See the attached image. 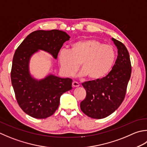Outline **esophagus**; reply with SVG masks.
Here are the masks:
<instances>
[{"mask_svg": "<svg viewBox=\"0 0 147 147\" xmlns=\"http://www.w3.org/2000/svg\"><path fill=\"white\" fill-rule=\"evenodd\" d=\"M72 86H73V87H79L80 85L78 82H73V83H72Z\"/></svg>", "mask_w": 147, "mask_h": 147, "instance_id": "esophagus-1", "label": "esophagus"}]
</instances>
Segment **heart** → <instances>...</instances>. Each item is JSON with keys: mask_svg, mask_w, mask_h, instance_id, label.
<instances>
[{"mask_svg": "<svg viewBox=\"0 0 147 147\" xmlns=\"http://www.w3.org/2000/svg\"><path fill=\"white\" fill-rule=\"evenodd\" d=\"M115 60L113 48L96 39L80 40L71 45L70 50L62 49L58 55L60 71L65 76H73L80 64L82 70L79 76H88L91 80L105 77L113 67Z\"/></svg>", "mask_w": 147, "mask_h": 147, "instance_id": "1", "label": "heart"}]
</instances>
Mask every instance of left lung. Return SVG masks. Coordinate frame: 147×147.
<instances>
[{"label":"left lung","mask_w":147,"mask_h":147,"mask_svg":"<svg viewBox=\"0 0 147 147\" xmlns=\"http://www.w3.org/2000/svg\"><path fill=\"white\" fill-rule=\"evenodd\" d=\"M111 39L118 49L112 70L101 79L82 83L87 95L80 103V108L92 119H103L117 110L125 98L131 78V64L127 49L122 42Z\"/></svg>","instance_id":"left-lung-1"}]
</instances>
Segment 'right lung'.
Masks as SVG:
<instances>
[{"mask_svg":"<svg viewBox=\"0 0 147 147\" xmlns=\"http://www.w3.org/2000/svg\"><path fill=\"white\" fill-rule=\"evenodd\" d=\"M69 38L62 30H36L28 35L15 51L11 83L20 107L32 117L46 119L52 115L59 108L60 96L72 89L73 80L53 74L40 80L34 78L29 71L30 57L41 50L57 59L63 44Z\"/></svg>","mask_w":147,"mask_h":147,"instance_id":"1","label":"right lung"}]
</instances>
